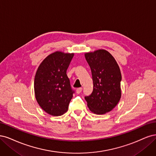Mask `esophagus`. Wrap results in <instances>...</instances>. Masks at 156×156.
<instances>
[{
	"mask_svg": "<svg viewBox=\"0 0 156 156\" xmlns=\"http://www.w3.org/2000/svg\"><path fill=\"white\" fill-rule=\"evenodd\" d=\"M82 87L78 88V89H76V93H78V94H80V93L82 92Z\"/></svg>",
	"mask_w": 156,
	"mask_h": 156,
	"instance_id": "esophagus-1",
	"label": "esophagus"
}]
</instances>
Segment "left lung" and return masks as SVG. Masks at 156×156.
Wrapping results in <instances>:
<instances>
[{
	"instance_id": "left-lung-1",
	"label": "left lung",
	"mask_w": 156,
	"mask_h": 156,
	"mask_svg": "<svg viewBox=\"0 0 156 156\" xmlns=\"http://www.w3.org/2000/svg\"><path fill=\"white\" fill-rule=\"evenodd\" d=\"M85 58L93 81V92L85 99L91 112L105 114L115 108L121 97L120 68L112 55L104 49L85 53Z\"/></svg>"
}]
</instances>
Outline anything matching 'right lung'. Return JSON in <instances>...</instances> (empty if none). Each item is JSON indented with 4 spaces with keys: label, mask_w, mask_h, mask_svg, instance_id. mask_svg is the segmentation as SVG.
I'll return each mask as SVG.
<instances>
[{
    "label": "right lung",
    "mask_w": 156,
    "mask_h": 156,
    "mask_svg": "<svg viewBox=\"0 0 156 156\" xmlns=\"http://www.w3.org/2000/svg\"><path fill=\"white\" fill-rule=\"evenodd\" d=\"M74 53L56 51L45 58L37 70L34 78V93L37 103L52 116L66 113L74 91L67 70Z\"/></svg>",
    "instance_id": "right-lung-1"
}]
</instances>
